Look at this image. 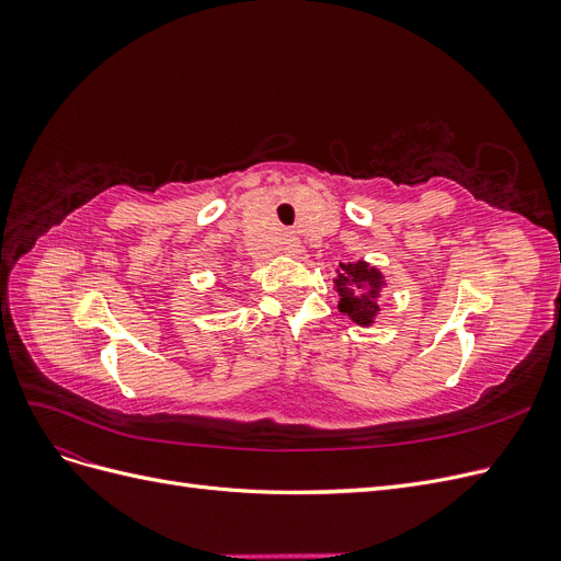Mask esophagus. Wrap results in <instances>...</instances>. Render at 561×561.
<instances>
[{
  "label": "esophagus",
  "instance_id": "esophagus-1",
  "mask_svg": "<svg viewBox=\"0 0 561 561\" xmlns=\"http://www.w3.org/2000/svg\"><path fill=\"white\" fill-rule=\"evenodd\" d=\"M280 250L287 254V257H297V254L301 252V243H299L297 236H293V233H285V236H283V245H280Z\"/></svg>",
  "mask_w": 561,
  "mask_h": 561
}]
</instances>
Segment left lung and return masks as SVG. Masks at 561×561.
Wrapping results in <instances>:
<instances>
[{
	"label": "left lung",
	"instance_id": "left-lung-1",
	"mask_svg": "<svg viewBox=\"0 0 561 561\" xmlns=\"http://www.w3.org/2000/svg\"><path fill=\"white\" fill-rule=\"evenodd\" d=\"M386 287V278L377 266L365 260L339 262L334 293L339 295V311L348 316L355 325H375L379 316V297Z\"/></svg>",
	"mask_w": 561,
	"mask_h": 561
}]
</instances>
